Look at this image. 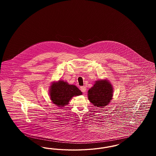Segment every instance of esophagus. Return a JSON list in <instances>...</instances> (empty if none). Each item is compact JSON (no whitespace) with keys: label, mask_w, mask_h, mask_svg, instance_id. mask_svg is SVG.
Wrapping results in <instances>:
<instances>
[{"label":"esophagus","mask_w":156,"mask_h":156,"mask_svg":"<svg viewBox=\"0 0 156 156\" xmlns=\"http://www.w3.org/2000/svg\"><path fill=\"white\" fill-rule=\"evenodd\" d=\"M80 88H81V90L83 93H85V92H86L87 88H86L85 87H81Z\"/></svg>","instance_id":"obj_1"}]
</instances>
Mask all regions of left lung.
Wrapping results in <instances>:
<instances>
[{
    "instance_id": "1",
    "label": "left lung",
    "mask_w": 156,
    "mask_h": 156,
    "mask_svg": "<svg viewBox=\"0 0 156 156\" xmlns=\"http://www.w3.org/2000/svg\"><path fill=\"white\" fill-rule=\"evenodd\" d=\"M113 87L107 80L95 82L88 91L89 101L97 108H104L111 102L113 97Z\"/></svg>"
}]
</instances>
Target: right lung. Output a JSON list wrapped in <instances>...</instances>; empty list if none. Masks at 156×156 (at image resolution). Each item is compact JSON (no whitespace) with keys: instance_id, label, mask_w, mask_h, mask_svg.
I'll return each mask as SVG.
<instances>
[{"instance_id":"add662e5","label":"right lung","mask_w":156,"mask_h":156,"mask_svg":"<svg viewBox=\"0 0 156 156\" xmlns=\"http://www.w3.org/2000/svg\"><path fill=\"white\" fill-rule=\"evenodd\" d=\"M50 88V96L52 103L60 108L68 104L73 97L82 94L74 85H69L62 80L52 83Z\"/></svg>"}]
</instances>
